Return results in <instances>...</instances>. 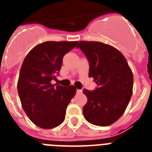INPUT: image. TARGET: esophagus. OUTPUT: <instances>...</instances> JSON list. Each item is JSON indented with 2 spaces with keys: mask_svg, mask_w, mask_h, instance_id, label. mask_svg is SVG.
<instances>
[{
  "mask_svg": "<svg viewBox=\"0 0 152 152\" xmlns=\"http://www.w3.org/2000/svg\"><path fill=\"white\" fill-rule=\"evenodd\" d=\"M76 93H77V94H81V93H82V90H79V89H77V90H76Z\"/></svg>",
  "mask_w": 152,
  "mask_h": 152,
  "instance_id": "esophagus-1",
  "label": "esophagus"
}]
</instances>
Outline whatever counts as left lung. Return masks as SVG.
Returning a JSON list of instances; mask_svg holds the SVG:
<instances>
[{
  "instance_id": "obj_1",
  "label": "left lung",
  "mask_w": 152,
  "mask_h": 152,
  "mask_svg": "<svg viewBox=\"0 0 152 152\" xmlns=\"http://www.w3.org/2000/svg\"><path fill=\"white\" fill-rule=\"evenodd\" d=\"M76 47L88 58L89 77L98 84L95 91L83 89L88 102L83 108L88 122L108 126L119 119L132 94L133 75L124 55L113 46L100 42H79Z\"/></svg>"
}]
</instances>
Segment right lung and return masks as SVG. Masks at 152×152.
Returning a JSON list of instances; mask_svg holds the SVG:
<instances>
[{
  "label": "right lung",
  "instance_id": "right-lung-1",
  "mask_svg": "<svg viewBox=\"0 0 152 152\" xmlns=\"http://www.w3.org/2000/svg\"><path fill=\"white\" fill-rule=\"evenodd\" d=\"M77 42H45L34 46L23 60L18 93L27 117L42 129H53L64 121L67 106L76 94L73 85L64 88L52 80H57L63 57Z\"/></svg>",
  "mask_w": 152,
  "mask_h": 152
}]
</instances>
